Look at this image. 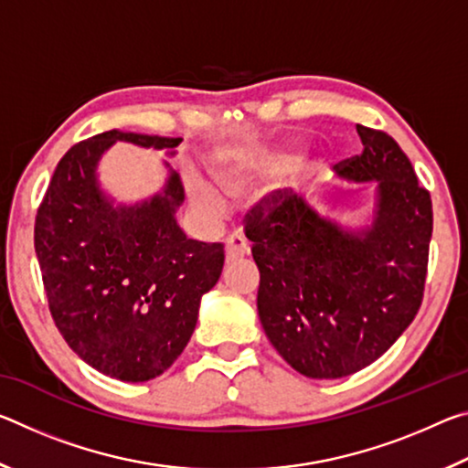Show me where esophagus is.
Listing matches in <instances>:
<instances>
[{
    "label": "esophagus",
    "mask_w": 468,
    "mask_h": 468,
    "mask_svg": "<svg viewBox=\"0 0 468 468\" xmlns=\"http://www.w3.org/2000/svg\"><path fill=\"white\" fill-rule=\"evenodd\" d=\"M250 251V243L245 241L241 233H231L227 239V262H235V260L243 258Z\"/></svg>",
    "instance_id": "34e87169"
}]
</instances>
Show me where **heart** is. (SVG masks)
I'll return each mask as SVG.
<instances>
[{"instance_id":"1","label":"heart","mask_w":468,"mask_h":468,"mask_svg":"<svg viewBox=\"0 0 468 468\" xmlns=\"http://www.w3.org/2000/svg\"><path fill=\"white\" fill-rule=\"evenodd\" d=\"M282 163L281 156H266L262 161H258L256 165H250V163H233V165H227L218 171V177L223 181V186L229 189V192L233 194H239L248 186V181L251 179L253 173L258 169H274L279 167ZM187 189H189V196H192L194 204L197 208L208 212V215H223L227 210V197L225 194L220 192L218 187L206 184V181L197 179V177H189L187 181Z\"/></svg>"}]
</instances>
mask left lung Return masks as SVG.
I'll return each mask as SVG.
<instances>
[{
  "instance_id": "left-lung-1",
  "label": "left lung",
  "mask_w": 468,
  "mask_h": 468,
  "mask_svg": "<svg viewBox=\"0 0 468 468\" xmlns=\"http://www.w3.org/2000/svg\"><path fill=\"white\" fill-rule=\"evenodd\" d=\"M363 153L335 165L348 181H378L374 227L346 233L289 189L243 218L260 271L258 315L299 374L336 379L390 348L421 307L433 210L409 156L382 130L357 125Z\"/></svg>"
}]
</instances>
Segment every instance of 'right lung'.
<instances>
[{"mask_svg":"<svg viewBox=\"0 0 468 468\" xmlns=\"http://www.w3.org/2000/svg\"><path fill=\"white\" fill-rule=\"evenodd\" d=\"M113 142L176 148L181 138L117 130L78 142L55 169L38 204L35 250L55 326L101 374L146 382L173 366L192 338L197 307L225 262L223 243L187 239L176 217L184 186L113 208L94 181Z\"/></svg>","mask_w":468,"mask_h":468,"instance_id":"add662e5","label":"right lung"}]
</instances>
